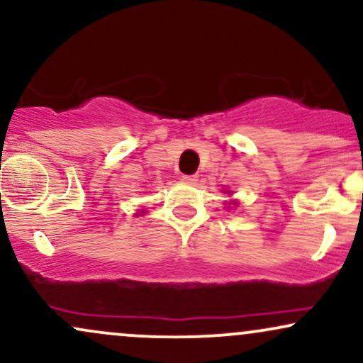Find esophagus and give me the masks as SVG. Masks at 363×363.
<instances>
[{
  "mask_svg": "<svg viewBox=\"0 0 363 363\" xmlns=\"http://www.w3.org/2000/svg\"><path fill=\"white\" fill-rule=\"evenodd\" d=\"M184 177L186 182H189V184H194V182H198V176H182Z\"/></svg>",
  "mask_w": 363,
  "mask_h": 363,
  "instance_id": "esophagus-1",
  "label": "esophagus"
}]
</instances>
